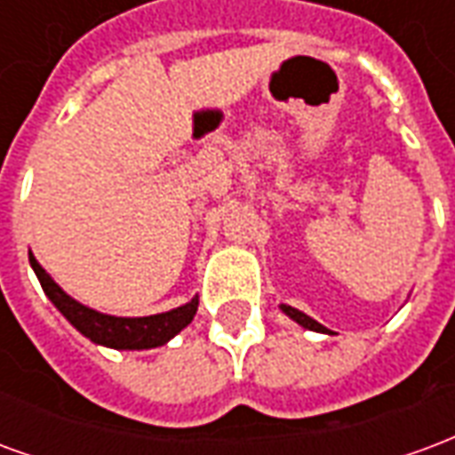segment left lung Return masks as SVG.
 <instances>
[{
  "label": "left lung",
  "instance_id": "left-lung-1",
  "mask_svg": "<svg viewBox=\"0 0 455 455\" xmlns=\"http://www.w3.org/2000/svg\"><path fill=\"white\" fill-rule=\"evenodd\" d=\"M280 309L285 312L292 322H297L299 326H305V329H309V331H322V334H326L329 329L326 326H322L316 319H312V316H307L305 312H299V309H295V307H290V305H280Z\"/></svg>",
  "mask_w": 455,
  "mask_h": 455
}]
</instances>
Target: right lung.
<instances>
[{
    "instance_id": "1",
    "label": "right lung",
    "mask_w": 455,
    "mask_h": 455,
    "mask_svg": "<svg viewBox=\"0 0 455 455\" xmlns=\"http://www.w3.org/2000/svg\"><path fill=\"white\" fill-rule=\"evenodd\" d=\"M28 263L34 267L38 283L44 287L48 299L58 307V312L70 322V324L87 336L90 341L102 343L107 348H119V351H143V348H158L163 343H168L175 334H180L185 326L197 315L199 299L195 297L188 305L170 309L163 315L150 316H112L102 315L97 309L80 305L77 299L63 292V287H58L53 277L45 273L41 263L36 260L34 253L28 251Z\"/></svg>"
}]
</instances>
